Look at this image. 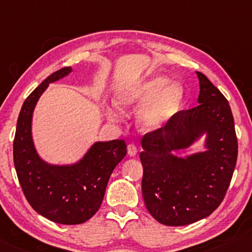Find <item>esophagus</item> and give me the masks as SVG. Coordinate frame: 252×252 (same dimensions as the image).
Returning a JSON list of instances; mask_svg holds the SVG:
<instances>
[{"instance_id":"obj_1","label":"esophagus","mask_w":252,"mask_h":252,"mask_svg":"<svg viewBox=\"0 0 252 252\" xmlns=\"http://www.w3.org/2000/svg\"><path fill=\"white\" fill-rule=\"evenodd\" d=\"M137 152H138V150H137V146L134 144H129L127 145V154H129V157H136V154H137Z\"/></svg>"}]
</instances>
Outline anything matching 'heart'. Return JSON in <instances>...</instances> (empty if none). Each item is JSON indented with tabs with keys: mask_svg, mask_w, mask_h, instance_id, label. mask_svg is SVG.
<instances>
[{
	"mask_svg": "<svg viewBox=\"0 0 252 252\" xmlns=\"http://www.w3.org/2000/svg\"><path fill=\"white\" fill-rule=\"evenodd\" d=\"M169 83V79L158 76L145 83L126 88L120 92L116 104L122 109H126L144 106L154 98L141 112L140 121L147 130L158 129L173 118L183 104L184 90L182 86L173 83L168 87ZM108 116L112 119V113H109Z\"/></svg>",
	"mask_w": 252,
	"mask_h": 252,
	"instance_id": "heart-1",
	"label": "heart"
}]
</instances>
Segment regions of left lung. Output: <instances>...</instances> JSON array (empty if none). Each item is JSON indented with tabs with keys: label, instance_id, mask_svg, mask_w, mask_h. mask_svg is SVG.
<instances>
[{
	"label": "left lung",
	"instance_id": "1",
	"mask_svg": "<svg viewBox=\"0 0 252 252\" xmlns=\"http://www.w3.org/2000/svg\"><path fill=\"white\" fill-rule=\"evenodd\" d=\"M196 107L177 112L165 126L141 139V190L147 210L166 226L193 224L211 215L224 200L237 160V138L227 99L196 72ZM207 132L208 150L186 159L172 154Z\"/></svg>",
	"mask_w": 252,
	"mask_h": 252
}]
</instances>
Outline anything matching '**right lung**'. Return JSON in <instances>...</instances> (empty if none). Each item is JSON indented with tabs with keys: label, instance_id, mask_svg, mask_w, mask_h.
Wrapping results in <instances>:
<instances>
[{
	"label": "right lung",
	"instance_id": "right-lung-1",
	"mask_svg": "<svg viewBox=\"0 0 252 252\" xmlns=\"http://www.w3.org/2000/svg\"><path fill=\"white\" fill-rule=\"evenodd\" d=\"M72 67L52 73L25 100L13 140V162L23 193L31 207L63 225L86 222L100 208L113 170L126 154L125 140L95 143L73 165H50L38 158L32 139V115L49 83L66 76Z\"/></svg>",
	"mask_w": 252,
	"mask_h": 252
}]
</instances>
